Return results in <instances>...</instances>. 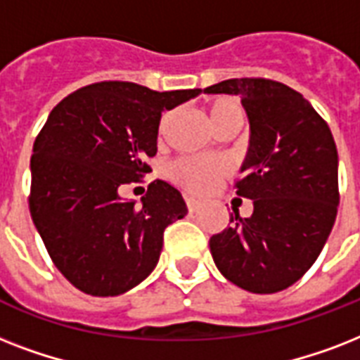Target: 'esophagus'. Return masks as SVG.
Returning a JSON list of instances; mask_svg holds the SVG:
<instances>
[{
    "instance_id": "34e87169",
    "label": "esophagus",
    "mask_w": 360,
    "mask_h": 360,
    "mask_svg": "<svg viewBox=\"0 0 360 360\" xmlns=\"http://www.w3.org/2000/svg\"><path fill=\"white\" fill-rule=\"evenodd\" d=\"M185 202H186V207H188V211H191V213H196L198 209H200V205H202V203L198 202L196 198H192V196H185Z\"/></svg>"
}]
</instances>
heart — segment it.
<instances>
[{"label": "heart", "instance_id": "obj_1", "mask_svg": "<svg viewBox=\"0 0 360 360\" xmlns=\"http://www.w3.org/2000/svg\"><path fill=\"white\" fill-rule=\"evenodd\" d=\"M209 121L219 129L220 124L240 123L243 120V106L236 97H214L205 104ZM172 112H164L158 121V136L162 138L172 123ZM230 168L224 160L219 158H202V157H181L169 164V179L183 186L192 194H207L219 185L220 179H224Z\"/></svg>", "mask_w": 360, "mask_h": 360}]
</instances>
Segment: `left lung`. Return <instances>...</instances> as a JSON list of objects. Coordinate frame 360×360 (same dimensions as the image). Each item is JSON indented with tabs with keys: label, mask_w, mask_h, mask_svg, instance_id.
<instances>
[{
	"label": "left lung",
	"mask_w": 360,
	"mask_h": 360,
	"mask_svg": "<svg viewBox=\"0 0 360 360\" xmlns=\"http://www.w3.org/2000/svg\"><path fill=\"white\" fill-rule=\"evenodd\" d=\"M239 95L250 121V147L230 226L209 239L217 267L252 293L295 284L318 259L338 213V153L327 121L301 93L267 78H231L203 89Z\"/></svg>",
	"instance_id": "left-lung-1"
}]
</instances>
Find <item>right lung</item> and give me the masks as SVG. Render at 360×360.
Segmentation results:
<instances>
[{
    "instance_id": "add662e5",
    "label": "right lung",
    "mask_w": 360,
    "mask_h": 360,
    "mask_svg": "<svg viewBox=\"0 0 360 360\" xmlns=\"http://www.w3.org/2000/svg\"><path fill=\"white\" fill-rule=\"evenodd\" d=\"M198 93L97 82L67 95L35 138L31 219L59 273L87 295L114 297L140 284L158 263L164 230L186 214L166 181L149 183L141 205L120 191L151 172L162 110Z\"/></svg>"
}]
</instances>
